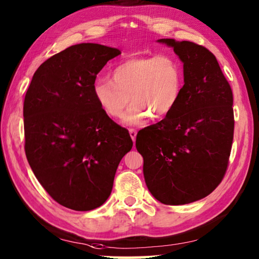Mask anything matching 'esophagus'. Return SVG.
Returning <instances> with one entry per match:
<instances>
[{
	"mask_svg": "<svg viewBox=\"0 0 259 259\" xmlns=\"http://www.w3.org/2000/svg\"><path fill=\"white\" fill-rule=\"evenodd\" d=\"M129 134H130V137H131V139L134 140H136V136H137V130L136 129H129Z\"/></svg>",
	"mask_w": 259,
	"mask_h": 259,
	"instance_id": "34e87169",
	"label": "esophagus"
}]
</instances>
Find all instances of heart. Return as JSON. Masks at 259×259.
<instances>
[{
  "label": "heart",
  "mask_w": 259,
  "mask_h": 259,
  "mask_svg": "<svg viewBox=\"0 0 259 259\" xmlns=\"http://www.w3.org/2000/svg\"><path fill=\"white\" fill-rule=\"evenodd\" d=\"M183 74L180 63L168 54L138 56L123 61L112 70V80L98 77L93 94L98 105L111 117L123 115L126 124H142L153 114L162 119L178 104Z\"/></svg>",
  "instance_id": "heart-1"
}]
</instances>
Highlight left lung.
<instances>
[{"label":"left lung","instance_id":"1","mask_svg":"<svg viewBox=\"0 0 259 259\" xmlns=\"http://www.w3.org/2000/svg\"><path fill=\"white\" fill-rule=\"evenodd\" d=\"M157 41L173 48L182 61L185 84L171 113L137 134L136 148L150 194L165 205H185L208 196L227 172L234 130L232 89L204 46Z\"/></svg>","mask_w":259,"mask_h":259}]
</instances>
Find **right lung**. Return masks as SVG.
Here are the masks:
<instances>
[{
  "instance_id": "obj_1",
  "label": "right lung",
  "mask_w": 259,
  "mask_h": 259,
  "mask_svg": "<svg viewBox=\"0 0 259 259\" xmlns=\"http://www.w3.org/2000/svg\"><path fill=\"white\" fill-rule=\"evenodd\" d=\"M117 49L82 43L36 70L23 102L25 152L35 177L56 203L92 210L109 198L129 131L98 105L93 83Z\"/></svg>"
}]
</instances>
